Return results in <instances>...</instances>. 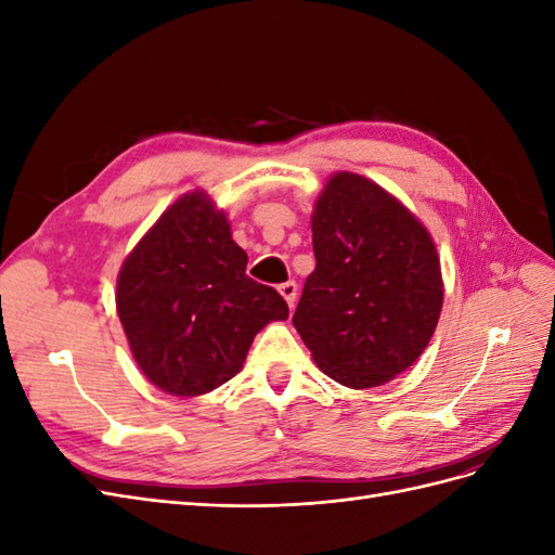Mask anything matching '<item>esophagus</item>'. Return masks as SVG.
<instances>
[{"mask_svg":"<svg viewBox=\"0 0 555 555\" xmlns=\"http://www.w3.org/2000/svg\"><path fill=\"white\" fill-rule=\"evenodd\" d=\"M280 294L284 296V300H287V306H289V308H294V306H296V294H298V287H296V282H294V280L280 284Z\"/></svg>","mask_w":555,"mask_h":555,"instance_id":"34e87169","label":"esophagus"}]
</instances>
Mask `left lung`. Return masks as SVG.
Wrapping results in <instances>:
<instances>
[{
  "label": "left lung",
  "mask_w": 555,
  "mask_h": 555,
  "mask_svg": "<svg viewBox=\"0 0 555 555\" xmlns=\"http://www.w3.org/2000/svg\"><path fill=\"white\" fill-rule=\"evenodd\" d=\"M312 249L317 266L292 322L314 363L351 389L408 371L444 296L426 227L373 180L340 171L314 204Z\"/></svg>",
  "instance_id": "1"
}]
</instances>
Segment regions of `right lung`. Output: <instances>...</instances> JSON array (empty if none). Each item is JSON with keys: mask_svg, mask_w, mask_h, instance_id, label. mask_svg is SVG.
<instances>
[{"mask_svg": "<svg viewBox=\"0 0 555 555\" xmlns=\"http://www.w3.org/2000/svg\"><path fill=\"white\" fill-rule=\"evenodd\" d=\"M247 255L204 192L180 196L125 259L115 306L133 361L162 391L190 398L241 373L255 335L287 300L245 273Z\"/></svg>", "mask_w": 555, "mask_h": 555, "instance_id": "obj_1", "label": "right lung"}]
</instances>
